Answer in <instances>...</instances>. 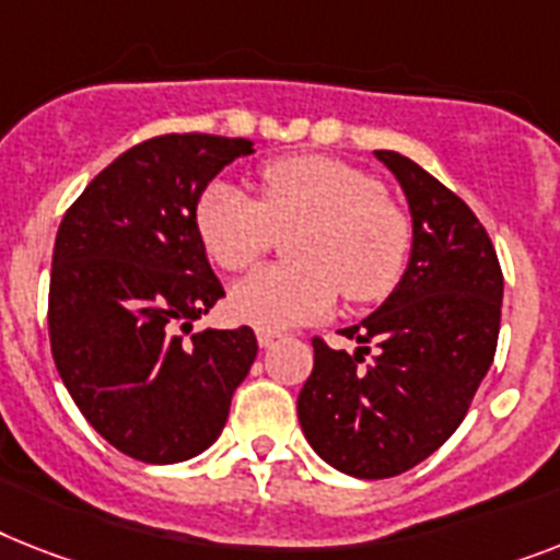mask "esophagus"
<instances>
[{"instance_id": "34e87169", "label": "esophagus", "mask_w": 560, "mask_h": 560, "mask_svg": "<svg viewBox=\"0 0 560 560\" xmlns=\"http://www.w3.org/2000/svg\"><path fill=\"white\" fill-rule=\"evenodd\" d=\"M277 331H269V329H257V343L262 346V349H269V346L277 343Z\"/></svg>"}]
</instances>
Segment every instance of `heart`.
Returning <instances> with one entry per match:
<instances>
[{"label":"heart","mask_w":560,"mask_h":560,"mask_svg":"<svg viewBox=\"0 0 560 560\" xmlns=\"http://www.w3.org/2000/svg\"><path fill=\"white\" fill-rule=\"evenodd\" d=\"M294 237L300 266L260 269L231 291V312L257 329H291L335 306L337 289L354 306L383 300L404 275L412 223L372 174L331 156H283L260 171V200L217 179L197 202V231L211 260L252 269Z\"/></svg>","instance_id":"b5f03b06"}]
</instances>
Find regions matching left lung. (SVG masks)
Masks as SVG:
<instances>
[{
	"instance_id": "obj_1",
	"label": "left lung",
	"mask_w": 560,
	"mask_h": 560,
	"mask_svg": "<svg viewBox=\"0 0 560 560\" xmlns=\"http://www.w3.org/2000/svg\"><path fill=\"white\" fill-rule=\"evenodd\" d=\"M412 211V260L386 303L343 329L358 352L314 337L298 397L312 450L354 478L427 460L466 418L495 360L503 275L472 208L397 151H374Z\"/></svg>"
}]
</instances>
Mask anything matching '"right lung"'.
<instances>
[{"label": "right lung", "mask_w": 560, "mask_h": 560, "mask_svg": "<svg viewBox=\"0 0 560 560\" xmlns=\"http://www.w3.org/2000/svg\"><path fill=\"white\" fill-rule=\"evenodd\" d=\"M252 142L163 133L128 148L65 211L48 335L91 427L142 464H179L220 438L257 358L248 326L191 335L225 298L197 231L206 186Z\"/></svg>", "instance_id": "1"}]
</instances>
